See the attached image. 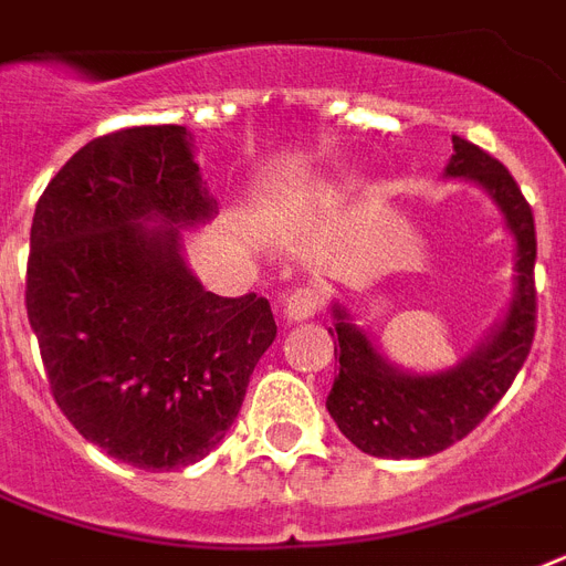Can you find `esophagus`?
Instances as JSON below:
<instances>
[{
	"mask_svg": "<svg viewBox=\"0 0 566 566\" xmlns=\"http://www.w3.org/2000/svg\"><path fill=\"white\" fill-rule=\"evenodd\" d=\"M323 308V291L319 287H296L282 296V314L284 319H308Z\"/></svg>",
	"mask_w": 566,
	"mask_h": 566,
	"instance_id": "1",
	"label": "esophagus"
}]
</instances>
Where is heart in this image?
Instances as JSON below:
<instances>
[{
	"instance_id": "b5f03b06",
	"label": "heart",
	"mask_w": 566,
	"mask_h": 566,
	"mask_svg": "<svg viewBox=\"0 0 566 566\" xmlns=\"http://www.w3.org/2000/svg\"><path fill=\"white\" fill-rule=\"evenodd\" d=\"M346 188L340 181H319L314 188H308L305 193H300L296 205L302 208H328V205H335L337 199H344Z\"/></svg>"
}]
</instances>
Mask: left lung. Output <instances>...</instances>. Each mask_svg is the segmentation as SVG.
<instances>
[{"mask_svg":"<svg viewBox=\"0 0 566 566\" xmlns=\"http://www.w3.org/2000/svg\"><path fill=\"white\" fill-rule=\"evenodd\" d=\"M455 155L447 179L482 188L514 238V293L502 319L473 353L447 370L411 373L387 358L344 302H332L340 367L326 399L337 429L376 458H426L467 438L491 413L526 361L535 337V217L517 181L496 158L464 137H452Z\"/></svg>","mask_w":566,"mask_h":566,"instance_id":"1","label":"left lung"}]
</instances>
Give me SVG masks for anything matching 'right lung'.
I'll use <instances>...</instances> for the list:
<instances>
[{
    "instance_id": "add662e5",
    "label": "right lung",
    "mask_w": 566,
    "mask_h": 566,
    "mask_svg": "<svg viewBox=\"0 0 566 566\" xmlns=\"http://www.w3.org/2000/svg\"><path fill=\"white\" fill-rule=\"evenodd\" d=\"M185 126L96 137L31 222L25 308L49 387L84 440L137 470H181L238 417L275 340L264 296L205 291L185 234L217 213Z\"/></svg>"
}]
</instances>
